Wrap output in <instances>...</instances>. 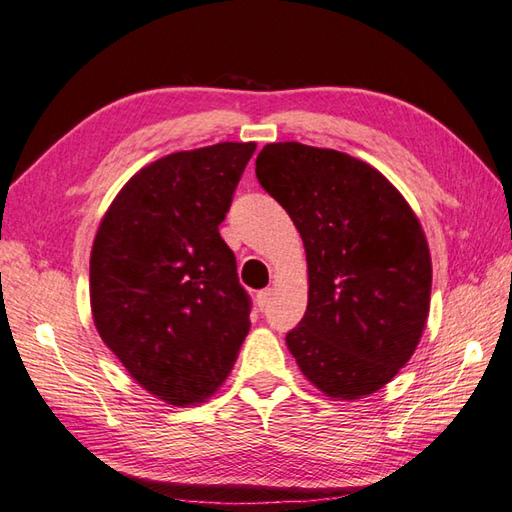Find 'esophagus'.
Instances as JSON below:
<instances>
[{"mask_svg":"<svg viewBox=\"0 0 512 512\" xmlns=\"http://www.w3.org/2000/svg\"><path fill=\"white\" fill-rule=\"evenodd\" d=\"M271 295H274V289H263V291H258V295H256V304H258V309H260V311H263L265 306L269 304Z\"/></svg>","mask_w":512,"mask_h":512,"instance_id":"obj_1","label":"esophagus"}]
</instances>
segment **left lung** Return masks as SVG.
Listing matches in <instances>:
<instances>
[{
  "label": "left lung",
  "instance_id": "8db88e82",
  "mask_svg": "<svg viewBox=\"0 0 512 512\" xmlns=\"http://www.w3.org/2000/svg\"><path fill=\"white\" fill-rule=\"evenodd\" d=\"M256 177L304 243L309 304L287 333L302 374L337 401L381 390L429 315L431 256L410 203L370 164L300 142L267 144Z\"/></svg>",
  "mask_w": 512,
  "mask_h": 512
}]
</instances>
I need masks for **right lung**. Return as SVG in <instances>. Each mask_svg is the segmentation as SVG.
I'll use <instances>...</instances> for the list:
<instances>
[{
    "label": "right lung",
    "mask_w": 512,
    "mask_h": 512,
    "mask_svg": "<svg viewBox=\"0 0 512 512\" xmlns=\"http://www.w3.org/2000/svg\"><path fill=\"white\" fill-rule=\"evenodd\" d=\"M254 151V142H221L144 166L96 232L89 300L98 335L168 405L217 392L249 331L252 302L219 225Z\"/></svg>",
    "instance_id": "obj_1"
}]
</instances>
